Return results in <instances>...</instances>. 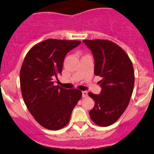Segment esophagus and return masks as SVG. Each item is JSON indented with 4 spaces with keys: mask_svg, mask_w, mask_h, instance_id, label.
<instances>
[{
    "mask_svg": "<svg viewBox=\"0 0 154 154\" xmlns=\"http://www.w3.org/2000/svg\"><path fill=\"white\" fill-rule=\"evenodd\" d=\"M88 96V92L87 91H82V97L85 98Z\"/></svg>",
    "mask_w": 154,
    "mask_h": 154,
    "instance_id": "34e87169",
    "label": "esophagus"
}]
</instances>
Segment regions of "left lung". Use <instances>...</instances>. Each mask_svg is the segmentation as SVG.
Wrapping results in <instances>:
<instances>
[{"mask_svg": "<svg viewBox=\"0 0 154 154\" xmlns=\"http://www.w3.org/2000/svg\"><path fill=\"white\" fill-rule=\"evenodd\" d=\"M95 59L94 74L100 76V94L88 95L95 101L89 114L92 121L100 127L116 122L126 110L135 84L132 63L125 51L108 40H84Z\"/></svg>", "mask_w": 154, "mask_h": 154, "instance_id": "left-lung-1", "label": "left lung"}]
</instances>
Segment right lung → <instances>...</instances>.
Returning a JSON list of instances; mask_svg holds the SVG:
<instances>
[{
  "label": "right lung",
  "instance_id": "add662e5",
  "mask_svg": "<svg viewBox=\"0 0 154 154\" xmlns=\"http://www.w3.org/2000/svg\"><path fill=\"white\" fill-rule=\"evenodd\" d=\"M79 40L48 39L35 45L26 54L20 70V87L26 108L43 128L58 130L69 123L72 111L82 97L78 89L54 85L61 75L69 51Z\"/></svg>",
  "mask_w": 154,
  "mask_h": 154
}]
</instances>
